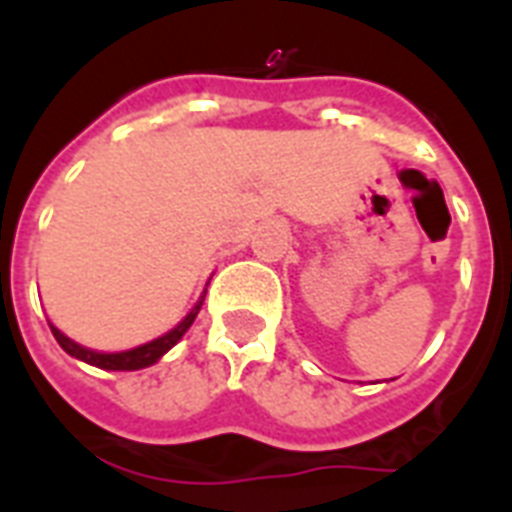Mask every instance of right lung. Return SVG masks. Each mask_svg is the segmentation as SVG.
Masks as SVG:
<instances>
[{
    "label": "right lung",
    "instance_id": "right-lung-1",
    "mask_svg": "<svg viewBox=\"0 0 512 512\" xmlns=\"http://www.w3.org/2000/svg\"><path fill=\"white\" fill-rule=\"evenodd\" d=\"M204 295H207V289L201 292L199 300L193 303V308L183 316L180 324L170 329V332H164L162 337H154V340L143 342V345H135V348H127V350H114V353H106V350H92L87 345H79L76 340H71L68 335H63L55 324L50 321V329L58 345L66 350L68 356L79 358L84 364L90 366H98V369H108V372H135V369H146V366H154L159 358L172 350L177 342L183 340V335L191 329L193 319H196V313L201 311V303H204Z\"/></svg>",
    "mask_w": 512,
    "mask_h": 512
}]
</instances>
